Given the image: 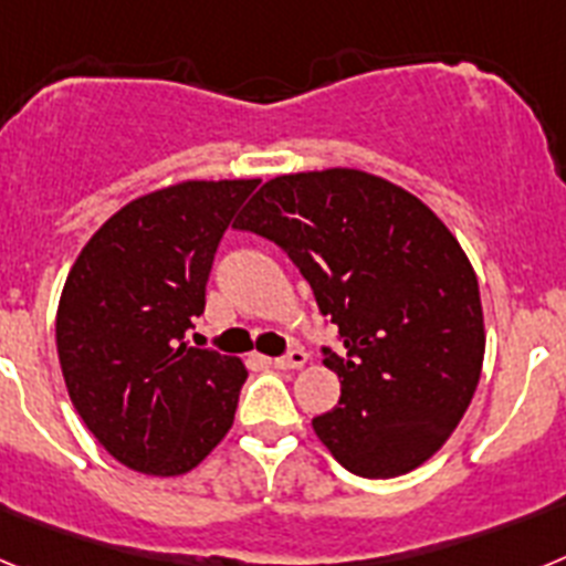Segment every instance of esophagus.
<instances>
[{"label": "esophagus", "instance_id": "esophagus-1", "mask_svg": "<svg viewBox=\"0 0 566 566\" xmlns=\"http://www.w3.org/2000/svg\"><path fill=\"white\" fill-rule=\"evenodd\" d=\"M269 363H272L274 368H280V371H297V368H303V365L308 363V354L303 352V348H294L286 357H274L269 359Z\"/></svg>", "mask_w": 566, "mask_h": 566}]
</instances>
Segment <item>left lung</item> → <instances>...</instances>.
I'll return each mask as SVG.
<instances>
[{
    "instance_id": "left-lung-1",
    "label": "left lung",
    "mask_w": 566,
    "mask_h": 566,
    "mask_svg": "<svg viewBox=\"0 0 566 566\" xmlns=\"http://www.w3.org/2000/svg\"><path fill=\"white\" fill-rule=\"evenodd\" d=\"M238 229L277 243L308 280L343 348L334 411L312 419L332 457L365 479L424 464L457 431L484 363L479 280L428 203L352 167L277 175Z\"/></svg>"
}]
</instances>
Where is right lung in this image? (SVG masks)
<instances>
[{
	"label": "right lung",
	"instance_id": "1",
	"mask_svg": "<svg viewBox=\"0 0 566 566\" xmlns=\"http://www.w3.org/2000/svg\"><path fill=\"white\" fill-rule=\"evenodd\" d=\"M258 178L181 181L122 207L64 280L56 348L70 402L104 451L184 476L234 422L243 359L192 348L214 249Z\"/></svg>",
	"mask_w": 566,
	"mask_h": 566
}]
</instances>
